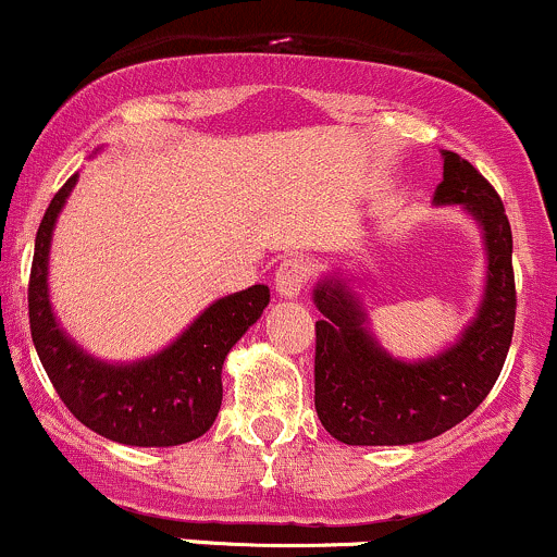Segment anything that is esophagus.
<instances>
[{"instance_id": "obj_1", "label": "esophagus", "mask_w": 557, "mask_h": 557, "mask_svg": "<svg viewBox=\"0 0 557 557\" xmlns=\"http://www.w3.org/2000/svg\"><path fill=\"white\" fill-rule=\"evenodd\" d=\"M311 277V267L304 256H288V259L280 261L277 272H274V288L280 296L296 298L301 296V290L307 288Z\"/></svg>"}]
</instances>
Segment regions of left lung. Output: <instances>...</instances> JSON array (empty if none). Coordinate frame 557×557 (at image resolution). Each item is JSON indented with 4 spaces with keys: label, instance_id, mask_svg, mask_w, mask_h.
<instances>
[{
    "label": "left lung",
    "instance_id": "obj_1",
    "mask_svg": "<svg viewBox=\"0 0 557 557\" xmlns=\"http://www.w3.org/2000/svg\"><path fill=\"white\" fill-rule=\"evenodd\" d=\"M436 203H462L486 232L488 274L479 317L460 344L420 364L386 357L364 333L346 285L314 290L325 314L314 325V407L330 436L362 447H394L438 436L468 418L497 383L516 327L512 232L503 198L466 158L444 150Z\"/></svg>",
    "mask_w": 557,
    "mask_h": 557
}]
</instances>
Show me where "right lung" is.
Returning <instances> with one entry per match:
<instances>
[{"instance_id": "add662e5", "label": "right lung", "mask_w": 557, "mask_h": 557, "mask_svg": "<svg viewBox=\"0 0 557 557\" xmlns=\"http://www.w3.org/2000/svg\"><path fill=\"white\" fill-rule=\"evenodd\" d=\"M73 185L76 174L69 176L47 206L30 261V338L47 377L73 418L110 442L132 447H176L193 442L216 420L224 357L261 317L269 304V288L253 285L216 301L158 357L129 368L95 362L60 333L47 298L52 227Z\"/></svg>"}]
</instances>
